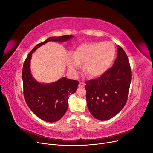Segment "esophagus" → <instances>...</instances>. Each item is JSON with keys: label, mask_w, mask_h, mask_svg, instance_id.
Here are the masks:
<instances>
[{"label": "esophagus", "mask_w": 153, "mask_h": 153, "mask_svg": "<svg viewBox=\"0 0 153 153\" xmlns=\"http://www.w3.org/2000/svg\"><path fill=\"white\" fill-rule=\"evenodd\" d=\"M84 85H85V83H84V82H80V84H79V87H84Z\"/></svg>", "instance_id": "1"}]
</instances>
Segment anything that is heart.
Instances as JSON below:
<instances>
[{
	"instance_id": "heart-1",
	"label": "heart",
	"mask_w": 153,
	"mask_h": 153,
	"mask_svg": "<svg viewBox=\"0 0 153 153\" xmlns=\"http://www.w3.org/2000/svg\"><path fill=\"white\" fill-rule=\"evenodd\" d=\"M115 55L114 45L110 41L85 43L78 46L73 55H68L67 64L73 71L85 64L84 71L87 75L99 76L108 70Z\"/></svg>"
}]
</instances>
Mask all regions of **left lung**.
<instances>
[{"label": "left lung", "instance_id": "obj_1", "mask_svg": "<svg viewBox=\"0 0 153 153\" xmlns=\"http://www.w3.org/2000/svg\"><path fill=\"white\" fill-rule=\"evenodd\" d=\"M131 81L127 55L117 45V56L112 67L98 78L85 82L87 107L98 120L112 118L126 103Z\"/></svg>", "mask_w": 153, "mask_h": 153}]
</instances>
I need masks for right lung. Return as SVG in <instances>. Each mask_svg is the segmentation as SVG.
<instances>
[{"label":"right lung","mask_w":153,"mask_h":153,"mask_svg":"<svg viewBox=\"0 0 153 153\" xmlns=\"http://www.w3.org/2000/svg\"><path fill=\"white\" fill-rule=\"evenodd\" d=\"M72 37L71 35L52 37L36 45L27 55L23 66L22 80L26 103L32 112L45 121L56 122L65 114L68 108L69 95L76 92L79 82L64 77L50 84H40L36 81L30 70L32 53L49 41L61 42Z\"/></svg>","instance_id":"right-lung-1"}]
</instances>
